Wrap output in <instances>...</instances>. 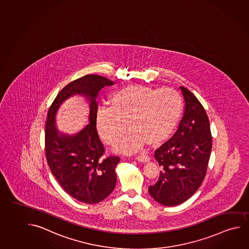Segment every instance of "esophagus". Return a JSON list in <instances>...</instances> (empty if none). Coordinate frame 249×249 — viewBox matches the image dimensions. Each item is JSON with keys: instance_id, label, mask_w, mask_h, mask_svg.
I'll return each instance as SVG.
<instances>
[{"instance_id": "34e87169", "label": "esophagus", "mask_w": 249, "mask_h": 249, "mask_svg": "<svg viewBox=\"0 0 249 249\" xmlns=\"http://www.w3.org/2000/svg\"><path fill=\"white\" fill-rule=\"evenodd\" d=\"M135 159L137 160L140 161V162H148V161L150 160L149 157H148L145 153L139 154L138 156L135 157Z\"/></svg>"}]
</instances>
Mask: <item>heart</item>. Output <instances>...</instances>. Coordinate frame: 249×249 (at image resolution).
Masks as SVG:
<instances>
[{"label":"heart","mask_w":249,"mask_h":249,"mask_svg":"<svg viewBox=\"0 0 249 249\" xmlns=\"http://www.w3.org/2000/svg\"><path fill=\"white\" fill-rule=\"evenodd\" d=\"M182 98L173 88L152 89L131 85L114 93L111 106L97 112V131L108 144L122 152L139 150L145 142L160 143L173 131L181 115Z\"/></svg>","instance_id":"b5f03b06"}]
</instances>
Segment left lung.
Masks as SVG:
<instances>
[{
	"instance_id": "1",
	"label": "left lung",
	"mask_w": 249,
	"mask_h": 249,
	"mask_svg": "<svg viewBox=\"0 0 249 249\" xmlns=\"http://www.w3.org/2000/svg\"><path fill=\"white\" fill-rule=\"evenodd\" d=\"M185 111L177 131L155 151L161 166L149 194L161 205L173 207L185 202L198 189L207 173L212 151V134L207 112L189 89L180 86Z\"/></svg>"
}]
</instances>
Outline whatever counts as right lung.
Masks as SVG:
<instances>
[{
    "label": "right lung",
    "instance_id": "obj_1",
    "mask_svg": "<svg viewBox=\"0 0 249 249\" xmlns=\"http://www.w3.org/2000/svg\"><path fill=\"white\" fill-rule=\"evenodd\" d=\"M112 81L98 75H86L66 85L52 103L47 116L45 154L51 173L72 198L96 204L108 197L117 183L115 168L119 157H103L105 147L97 134L98 92ZM79 93L90 103V123L76 136L62 135L55 127V114L69 97Z\"/></svg>",
    "mask_w": 249,
    "mask_h": 249
}]
</instances>
